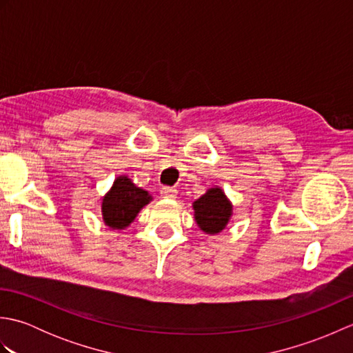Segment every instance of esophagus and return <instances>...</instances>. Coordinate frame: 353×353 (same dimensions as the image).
Returning a JSON list of instances; mask_svg holds the SVG:
<instances>
[{"label": "esophagus", "mask_w": 353, "mask_h": 353, "mask_svg": "<svg viewBox=\"0 0 353 353\" xmlns=\"http://www.w3.org/2000/svg\"><path fill=\"white\" fill-rule=\"evenodd\" d=\"M161 194L163 199H176L177 197V190L172 188V186H163L161 190Z\"/></svg>", "instance_id": "1"}]
</instances>
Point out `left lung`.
<instances>
[{
    "mask_svg": "<svg viewBox=\"0 0 353 353\" xmlns=\"http://www.w3.org/2000/svg\"><path fill=\"white\" fill-rule=\"evenodd\" d=\"M194 219L206 234H220L232 215V205L220 188L208 190L205 196L194 201Z\"/></svg>",
    "mask_w": 353,
    "mask_h": 353,
    "instance_id": "obj_1",
    "label": "left lung"
}]
</instances>
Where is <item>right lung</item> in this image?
Listing matches in <instances>:
<instances>
[{
  "label": "right lung",
  "mask_w": 353,
  "mask_h": 353,
  "mask_svg": "<svg viewBox=\"0 0 353 353\" xmlns=\"http://www.w3.org/2000/svg\"><path fill=\"white\" fill-rule=\"evenodd\" d=\"M150 200L152 196L147 191L134 186L129 177L119 176L103 199V220L112 229H124Z\"/></svg>",
  "instance_id": "add662e5"
}]
</instances>
